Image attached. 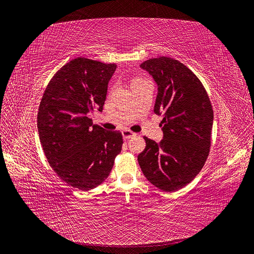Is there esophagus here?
Wrapping results in <instances>:
<instances>
[{"label":"esophagus","mask_w":254,"mask_h":254,"mask_svg":"<svg viewBox=\"0 0 254 254\" xmlns=\"http://www.w3.org/2000/svg\"><path fill=\"white\" fill-rule=\"evenodd\" d=\"M122 134H123V137H124L125 140H128V139H130V137H132V136H135V135H136V133H134V132H132V131H130V130H128V129L123 130Z\"/></svg>","instance_id":"34e87169"}]
</instances>
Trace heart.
<instances>
[{
	"instance_id": "obj_1",
	"label": "heart",
	"mask_w": 254,
	"mask_h": 254,
	"mask_svg": "<svg viewBox=\"0 0 254 254\" xmlns=\"http://www.w3.org/2000/svg\"><path fill=\"white\" fill-rule=\"evenodd\" d=\"M141 80H143V79H134V80L132 81V83H134V82H137V81H141Z\"/></svg>"
}]
</instances>
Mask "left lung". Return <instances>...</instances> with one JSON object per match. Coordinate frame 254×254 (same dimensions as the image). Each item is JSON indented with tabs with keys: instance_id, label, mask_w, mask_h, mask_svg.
I'll use <instances>...</instances> for the list:
<instances>
[{
	"instance_id": "8db88e82",
	"label": "left lung",
	"mask_w": 254,
	"mask_h": 254,
	"mask_svg": "<svg viewBox=\"0 0 254 254\" xmlns=\"http://www.w3.org/2000/svg\"><path fill=\"white\" fill-rule=\"evenodd\" d=\"M141 67L158 84L153 111L163 117L164 136L160 143L144 136L146 147L137 161L153 186L178 190L199 174L210 153L212 104L201 81L180 61L163 56L144 61Z\"/></svg>"
}]
</instances>
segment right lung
Here are the masks:
<instances>
[{"instance_id": "add662e5", "label": "right lung", "mask_w": 254, "mask_h": 254, "mask_svg": "<svg viewBox=\"0 0 254 254\" xmlns=\"http://www.w3.org/2000/svg\"><path fill=\"white\" fill-rule=\"evenodd\" d=\"M115 68V64L72 59L53 76L38 110V132L50 165L61 180L81 190L104 182L122 150V133L93 125L89 118L103 111Z\"/></svg>"}]
</instances>
